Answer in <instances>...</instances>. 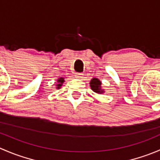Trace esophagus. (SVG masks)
<instances>
[{
  "mask_svg": "<svg viewBox=\"0 0 160 160\" xmlns=\"http://www.w3.org/2000/svg\"><path fill=\"white\" fill-rule=\"evenodd\" d=\"M83 74L80 73V72H77V73L75 74V77L77 79H82L83 78Z\"/></svg>",
  "mask_w": 160,
  "mask_h": 160,
  "instance_id": "obj_1",
  "label": "esophagus"
}]
</instances>
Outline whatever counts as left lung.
<instances>
[{
    "instance_id": "left-lung-1",
    "label": "left lung",
    "mask_w": 160,
    "mask_h": 160,
    "mask_svg": "<svg viewBox=\"0 0 160 160\" xmlns=\"http://www.w3.org/2000/svg\"><path fill=\"white\" fill-rule=\"evenodd\" d=\"M90 86L93 92L98 94H102L104 93V90L101 87V81L98 78H93L90 81Z\"/></svg>"
}]
</instances>
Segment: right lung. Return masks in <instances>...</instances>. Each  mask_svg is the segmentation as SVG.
<instances>
[{
	"label": "right lung",
	"mask_w": 160,
	"mask_h": 160,
	"mask_svg": "<svg viewBox=\"0 0 160 160\" xmlns=\"http://www.w3.org/2000/svg\"><path fill=\"white\" fill-rule=\"evenodd\" d=\"M65 80V79H64L63 77H60V78L58 79V80H57V84H56V89H57V90L60 89L61 87L62 86V83L65 82V80Z\"/></svg>",
	"instance_id": "obj_1"
}]
</instances>
